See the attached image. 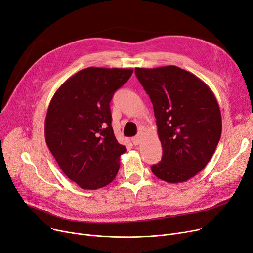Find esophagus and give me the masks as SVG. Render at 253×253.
Wrapping results in <instances>:
<instances>
[{"label": "esophagus", "mask_w": 253, "mask_h": 253, "mask_svg": "<svg viewBox=\"0 0 253 253\" xmlns=\"http://www.w3.org/2000/svg\"><path fill=\"white\" fill-rule=\"evenodd\" d=\"M142 137H143V134L142 133H139L136 137H134L133 139H131V141H133V143H134V145H139V144L141 143V141H142Z\"/></svg>", "instance_id": "34e87169"}]
</instances>
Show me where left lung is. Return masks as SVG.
Returning a JSON list of instances; mask_svg holds the SVG:
<instances>
[{"mask_svg": "<svg viewBox=\"0 0 253 253\" xmlns=\"http://www.w3.org/2000/svg\"><path fill=\"white\" fill-rule=\"evenodd\" d=\"M135 74L153 105L163 147L151 171L166 182H185L217 147L222 128L217 100L205 82L176 66L136 68Z\"/></svg>", "mask_w": 253, "mask_h": 253, "instance_id": "8db88e82", "label": "left lung"}]
</instances>
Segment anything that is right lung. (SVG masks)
Segmentation results:
<instances>
[{
    "instance_id": "1",
    "label": "right lung",
    "mask_w": 253,
    "mask_h": 253,
    "mask_svg": "<svg viewBox=\"0 0 253 253\" xmlns=\"http://www.w3.org/2000/svg\"><path fill=\"white\" fill-rule=\"evenodd\" d=\"M133 69H83L53 94L45 118V139L64 174L83 189L111 183L119 170V144L111 126L110 102Z\"/></svg>"
}]
</instances>
